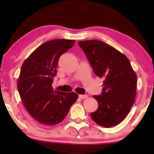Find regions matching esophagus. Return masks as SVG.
I'll list each match as a JSON object with an SVG mask.
<instances>
[{"label": "esophagus", "mask_w": 154, "mask_h": 154, "mask_svg": "<svg viewBox=\"0 0 154 154\" xmlns=\"http://www.w3.org/2000/svg\"><path fill=\"white\" fill-rule=\"evenodd\" d=\"M79 97L81 99H86V98L88 97V96L87 94H79Z\"/></svg>", "instance_id": "esophagus-1"}]
</instances>
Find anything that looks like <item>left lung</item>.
I'll return each mask as SVG.
<instances>
[{"label": "left lung", "instance_id": "obj_1", "mask_svg": "<svg viewBox=\"0 0 154 154\" xmlns=\"http://www.w3.org/2000/svg\"><path fill=\"white\" fill-rule=\"evenodd\" d=\"M97 76L103 78L101 95H94L99 106L91 117L100 126L120 123L130 112L136 94L137 76L128 59L116 49L99 40L78 42Z\"/></svg>", "mask_w": 154, "mask_h": 154}]
</instances>
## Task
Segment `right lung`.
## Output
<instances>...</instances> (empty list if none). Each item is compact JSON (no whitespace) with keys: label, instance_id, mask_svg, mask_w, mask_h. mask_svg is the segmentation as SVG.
<instances>
[{"label":"right lung","instance_id":"obj_1","mask_svg":"<svg viewBox=\"0 0 154 154\" xmlns=\"http://www.w3.org/2000/svg\"><path fill=\"white\" fill-rule=\"evenodd\" d=\"M75 42L64 39L45 42L22 65L17 83L22 102L30 115L44 125L61 122L78 99L74 92L66 93L52 87L59 59Z\"/></svg>","mask_w":154,"mask_h":154}]
</instances>
